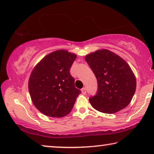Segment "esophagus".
Listing matches in <instances>:
<instances>
[{
  "label": "esophagus",
  "instance_id": "esophagus-1",
  "mask_svg": "<svg viewBox=\"0 0 154 154\" xmlns=\"http://www.w3.org/2000/svg\"><path fill=\"white\" fill-rule=\"evenodd\" d=\"M82 93L83 94H86V89H85V88H83L82 89Z\"/></svg>",
  "mask_w": 154,
  "mask_h": 154
}]
</instances>
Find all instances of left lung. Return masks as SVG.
Returning <instances> with one entry per match:
<instances>
[{
    "mask_svg": "<svg viewBox=\"0 0 154 154\" xmlns=\"http://www.w3.org/2000/svg\"><path fill=\"white\" fill-rule=\"evenodd\" d=\"M98 82L96 95L89 101L94 109L115 113L129 105L137 87L136 77L128 64L108 49H99L85 57Z\"/></svg>",
    "mask_w": 154,
    "mask_h": 154,
    "instance_id": "8db88e82",
    "label": "left lung"
}]
</instances>
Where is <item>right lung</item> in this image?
I'll return each instance as SVG.
<instances>
[{
  "label": "right lung",
  "instance_id": "add662e5",
  "mask_svg": "<svg viewBox=\"0 0 154 154\" xmlns=\"http://www.w3.org/2000/svg\"><path fill=\"white\" fill-rule=\"evenodd\" d=\"M77 55L66 49L48 54L34 67L28 80L33 105L41 113L62 118L71 111L81 93L70 69Z\"/></svg>",
  "mask_w": 154,
  "mask_h": 154
}]
</instances>
